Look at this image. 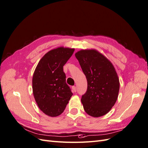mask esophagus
Instances as JSON below:
<instances>
[{
  "instance_id": "1",
  "label": "esophagus",
  "mask_w": 148,
  "mask_h": 148,
  "mask_svg": "<svg viewBox=\"0 0 148 148\" xmlns=\"http://www.w3.org/2000/svg\"><path fill=\"white\" fill-rule=\"evenodd\" d=\"M72 90H73V92H76V91H77V88H76L75 86H73L72 87Z\"/></svg>"
}]
</instances>
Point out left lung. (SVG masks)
Segmentation results:
<instances>
[{
	"mask_svg": "<svg viewBox=\"0 0 148 148\" xmlns=\"http://www.w3.org/2000/svg\"><path fill=\"white\" fill-rule=\"evenodd\" d=\"M87 80V90L81 101L88 115L94 117L106 114L116 103L119 80L114 66L96 50H82L75 53Z\"/></svg>",
	"mask_w": 148,
	"mask_h": 148,
	"instance_id": "8db88e82",
	"label": "left lung"
}]
</instances>
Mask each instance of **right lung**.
<instances>
[{"mask_svg":"<svg viewBox=\"0 0 148 148\" xmlns=\"http://www.w3.org/2000/svg\"><path fill=\"white\" fill-rule=\"evenodd\" d=\"M74 49L59 47L49 51L39 61L32 77L36 101L46 115L56 117L63 112L73 93L66 82L63 66Z\"/></svg>","mask_w":148,"mask_h":148,"instance_id":"1","label":"right lung"}]
</instances>
